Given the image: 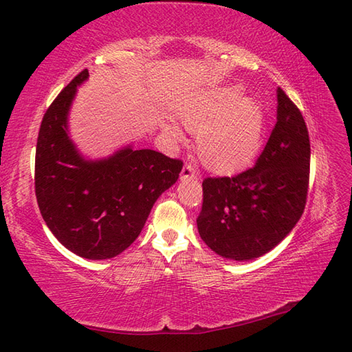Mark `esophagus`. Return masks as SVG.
I'll return each mask as SVG.
<instances>
[{"label":"esophagus","mask_w":352,"mask_h":352,"mask_svg":"<svg viewBox=\"0 0 352 352\" xmlns=\"http://www.w3.org/2000/svg\"><path fill=\"white\" fill-rule=\"evenodd\" d=\"M195 179L197 177V175H195V170L192 168V166L191 164H185L184 167H182V171H181V179Z\"/></svg>","instance_id":"obj_1"}]
</instances>
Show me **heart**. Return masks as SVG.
<instances>
[{"label":"heart","mask_w":352,"mask_h":352,"mask_svg":"<svg viewBox=\"0 0 352 352\" xmlns=\"http://www.w3.org/2000/svg\"><path fill=\"white\" fill-rule=\"evenodd\" d=\"M179 116L188 130L197 131V153L213 171L242 168L260 149L263 111L254 100L241 98L237 88L213 89L185 106ZM166 131L181 135L175 125H167Z\"/></svg>","instance_id":"heart-1"}]
</instances>
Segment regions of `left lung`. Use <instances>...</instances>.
<instances>
[{
    "label": "left lung",
    "instance_id": "8db88e82",
    "mask_svg": "<svg viewBox=\"0 0 352 352\" xmlns=\"http://www.w3.org/2000/svg\"><path fill=\"white\" fill-rule=\"evenodd\" d=\"M309 166L311 142L302 111L278 88V121L255 166L203 181L197 217L203 242L237 261L273 250L305 210Z\"/></svg>",
    "mask_w": 352,
    "mask_h": 352
}]
</instances>
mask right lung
<instances>
[{"instance_id": "add662e5", "label": "right lung", "mask_w": 352, "mask_h": 352, "mask_svg": "<svg viewBox=\"0 0 352 352\" xmlns=\"http://www.w3.org/2000/svg\"><path fill=\"white\" fill-rule=\"evenodd\" d=\"M85 68L58 94L40 125L36 197L47 227L68 251L88 260L113 258L130 246L153 203L173 185L184 162L151 149L126 148L87 161L67 134V113Z\"/></svg>"}]
</instances>
